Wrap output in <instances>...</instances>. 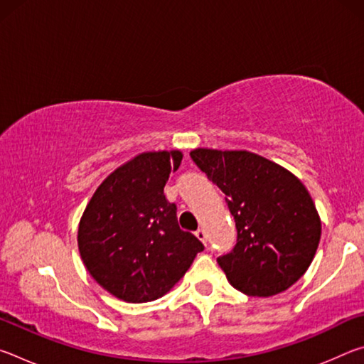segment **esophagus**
Instances as JSON below:
<instances>
[{"label":"esophagus","mask_w":364,"mask_h":364,"mask_svg":"<svg viewBox=\"0 0 364 364\" xmlns=\"http://www.w3.org/2000/svg\"><path fill=\"white\" fill-rule=\"evenodd\" d=\"M196 236H197V239H199V241L207 244V232H205L204 228H199V230L196 231Z\"/></svg>","instance_id":"1"}]
</instances>
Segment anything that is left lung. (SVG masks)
<instances>
[{
    "mask_svg": "<svg viewBox=\"0 0 364 364\" xmlns=\"http://www.w3.org/2000/svg\"><path fill=\"white\" fill-rule=\"evenodd\" d=\"M191 159L223 191L236 221V245L217 258L230 284L245 295L269 297L297 282L321 239V220L304 183L249 151L197 147Z\"/></svg>",
    "mask_w": 364,
    "mask_h": 364,
    "instance_id": "8db88e82",
    "label": "left lung"
}]
</instances>
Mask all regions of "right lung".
<instances>
[{"instance_id": "right-lung-1", "label": "right lung", "mask_w": 364, "mask_h": 364, "mask_svg": "<svg viewBox=\"0 0 364 364\" xmlns=\"http://www.w3.org/2000/svg\"><path fill=\"white\" fill-rule=\"evenodd\" d=\"M181 151L143 152L115 168L86 205L78 250L88 273L117 299L152 301L167 294L204 245L178 225L164 196Z\"/></svg>"}]
</instances>
